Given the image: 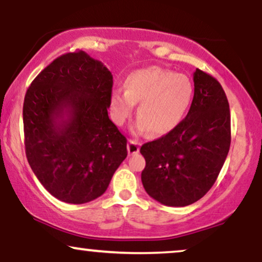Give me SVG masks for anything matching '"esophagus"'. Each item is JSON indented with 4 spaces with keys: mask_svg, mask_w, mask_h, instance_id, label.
Wrapping results in <instances>:
<instances>
[{
    "mask_svg": "<svg viewBox=\"0 0 262 262\" xmlns=\"http://www.w3.org/2000/svg\"><path fill=\"white\" fill-rule=\"evenodd\" d=\"M128 152L129 155H135L139 152V143L137 140L128 141Z\"/></svg>",
    "mask_w": 262,
    "mask_h": 262,
    "instance_id": "esophagus-1",
    "label": "esophagus"
}]
</instances>
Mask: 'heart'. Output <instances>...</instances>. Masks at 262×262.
Masks as SVG:
<instances>
[{
  "mask_svg": "<svg viewBox=\"0 0 262 262\" xmlns=\"http://www.w3.org/2000/svg\"><path fill=\"white\" fill-rule=\"evenodd\" d=\"M125 90H114L110 97L113 122L123 125L138 107L137 130L166 135L181 124L193 98L188 76L160 66L135 70L124 82Z\"/></svg>",
  "mask_w": 262,
  "mask_h": 262,
  "instance_id": "obj_1",
  "label": "heart"
}]
</instances>
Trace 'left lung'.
<instances>
[{
	"mask_svg": "<svg viewBox=\"0 0 262 262\" xmlns=\"http://www.w3.org/2000/svg\"><path fill=\"white\" fill-rule=\"evenodd\" d=\"M194 95L181 124L141 145V182L165 206L185 207L201 200L221 172L230 148V111L223 87L196 69Z\"/></svg>",
	"mask_w": 262,
	"mask_h": 262,
	"instance_id": "8db88e82",
	"label": "left lung"
}]
</instances>
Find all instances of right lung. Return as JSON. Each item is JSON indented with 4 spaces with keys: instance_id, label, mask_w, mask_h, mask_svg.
<instances>
[{
    "instance_id": "right-lung-1",
    "label": "right lung",
    "mask_w": 262,
    "mask_h": 262,
    "mask_svg": "<svg viewBox=\"0 0 262 262\" xmlns=\"http://www.w3.org/2000/svg\"><path fill=\"white\" fill-rule=\"evenodd\" d=\"M113 76L82 50L56 58L23 103L27 160L54 197L82 204L102 196L127 158V138L108 117Z\"/></svg>"
}]
</instances>
